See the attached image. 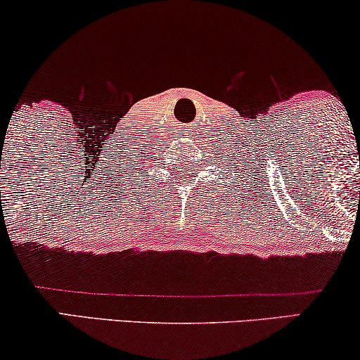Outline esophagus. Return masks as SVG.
<instances>
[{"mask_svg": "<svg viewBox=\"0 0 360 360\" xmlns=\"http://www.w3.org/2000/svg\"><path fill=\"white\" fill-rule=\"evenodd\" d=\"M180 134H181V135H184V137H188V139L191 137V132H190V129H185V130H184V132H180Z\"/></svg>", "mask_w": 360, "mask_h": 360, "instance_id": "34e87169", "label": "esophagus"}]
</instances>
